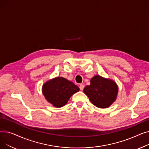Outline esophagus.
<instances>
[{"label":"esophagus","instance_id":"1","mask_svg":"<svg viewBox=\"0 0 149 149\" xmlns=\"http://www.w3.org/2000/svg\"><path fill=\"white\" fill-rule=\"evenodd\" d=\"M84 84H80V86H79V88H80V91H83V89H84Z\"/></svg>","mask_w":149,"mask_h":149}]
</instances>
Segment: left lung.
Returning <instances> with one entry per match:
<instances>
[{"instance_id":"8db88e82","label":"left lung","mask_w":149,"mask_h":149,"mask_svg":"<svg viewBox=\"0 0 149 149\" xmlns=\"http://www.w3.org/2000/svg\"><path fill=\"white\" fill-rule=\"evenodd\" d=\"M92 103L99 108H107L116 100L118 86L113 81L99 75H95L91 80V84L83 90Z\"/></svg>"}]
</instances>
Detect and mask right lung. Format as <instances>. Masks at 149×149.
Segmentation results:
<instances>
[{"instance_id": "right-lung-1", "label": "right lung", "mask_w": 149, "mask_h": 149, "mask_svg": "<svg viewBox=\"0 0 149 149\" xmlns=\"http://www.w3.org/2000/svg\"><path fill=\"white\" fill-rule=\"evenodd\" d=\"M79 87L63 77H56L43 85V93L49 103L56 107L65 106L74 93L79 91Z\"/></svg>"}]
</instances>
